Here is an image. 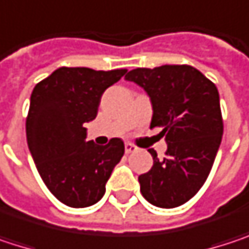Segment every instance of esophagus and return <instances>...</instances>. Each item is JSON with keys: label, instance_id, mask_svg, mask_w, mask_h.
<instances>
[{"label": "esophagus", "instance_id": "1", "mask_svg": "<svg viewBox=\"0 0 249 249\" xmlns=\"http://www.w3.org/2000/svg\"><path fill=\"white\" fill-rule=\"evenodd\" d=\"M138 150V147L137 145H134V144H131V142H125V153L126 154H129V153H135Z\"/></svg>", "mask_w": 249, "mask_h": 249}]
</instances>
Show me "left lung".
Wrapping results in <instances>:
<instances>
[{
  "label": "left lung",
  "instance_id": "left-lung-1",
  "mask_svg": "<svg viewBox=\"0 0 249 249\" xmlns=\"http://www.w3.org/2000/svg\"><path fill=\"white\" fill-rule=\"evenodd\" d=\"M150 96V128L160 126L167 151L163 160L153 156L150 172L138 177L145 200L159 208H177L203 186L219 150L224 121L219 92L213 82L189 65L138 68L125 76Z\"/></svg>",
  "mask_w": 249,
  "mask_h": 249
}]
</instances>
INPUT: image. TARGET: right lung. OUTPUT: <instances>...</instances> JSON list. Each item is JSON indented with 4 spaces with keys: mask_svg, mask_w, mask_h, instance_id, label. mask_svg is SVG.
<instances>
[{
    "mask_svg": "<svg viewBox=\"0 0 249 249\" xmlns=\"http://www.w3.org/2000/svg\"><path fill=\"white\" fill-rule=\"evenodd\" d=\"M125 73L126 69L59 68L33 89L25 120L27 144L47 189L71 208L99 202L124 156L121 138L107 145L86 141L85 124L96 118L105 89Z\"/></svg>",
    "mask_w": 249,
    "mask_h": 249,
    "instance_id": "right-lung-1",
    "label": "right lung"
}]
</instances>
